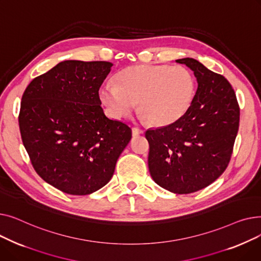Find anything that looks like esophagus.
<instances>
[{"instance_id": "obj_1", "label": "esophagus", "mask_w": 261, "mask_h": 261, "mask_svg": "<svg viewBox=\"0 0 261 261\" xmlns=\"http://www.w3.org/2000/svg\"><path fill=\"white\" fill-rule=\"evenodd\" d=\"M144 133V131L143 130H141L140 128H136V127H134V128H132V135L134 136H139V135H141V134H143Z\"/></svg>"}]
</instances>
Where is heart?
I'll return each mask as SVG.
<instances>
[{"label":"heart","mask_w":261,"mask_h":261,"mask_svg":"<svg viewBox=\"0 0 261 261\" xmlns=\"http://www.w3.org/2000/svg\"><path fill=\"white\" fill-rule=\"evenodd\" d=\"M196 79L188 68L140 64L123 68L116 84H105L99 97L113 118L127 117L139 102L141 118L154 126L180 120L194 102Z\"/></svg>","instance_id":"heart-1"}]
</instances>
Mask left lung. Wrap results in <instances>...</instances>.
<instances>
[{"label": "left lung", "mask_w": 261, "mask_h": 261, "mask_svg": "<svg viewBox=\"0 0 261 261\" xmlns=\"http://www.w3.org/2000/svg\"><path fill=\"white\" fill-rule=\"evenodd\" d=\"M194 72L198 89L189 111L169 126L149 129L148 167L153 181L173 194L211 185L226 169L239 128L234 90L193 58L177 59Z\"/></svg>", "instance_id": "8db88e82"}]
</instances>
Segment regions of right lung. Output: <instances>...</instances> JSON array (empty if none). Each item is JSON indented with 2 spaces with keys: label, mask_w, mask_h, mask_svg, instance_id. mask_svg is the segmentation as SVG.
Returning <instances> with one entry per match:
<instances>
[{
  "label": "right lung",
  "mask_w": 261,
  "mask_h": 261,
  "mask_svg": "<svg viewBox=\"0 0 261 261\" xmlns=\"http://www.w3.org/2000/svg\"><path fill=\"white\" fill-rule=\"evenodd\" d=\"M113 63L65 60L35 78L21 102L24 147L42 179L68 195L93 194L109 183L131 128L109 118L99 88Z\"/></svg>",
  "instance_id": "obj_1"
}]
</instances>
